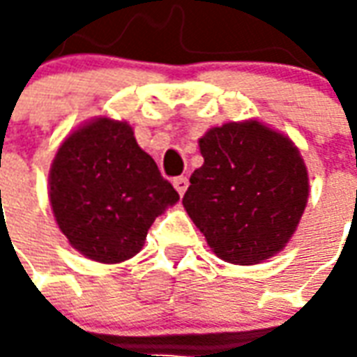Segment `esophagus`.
Instances as JSON below:
<instances>
[{
    "label": "esophagus",
    "instance_id": "1",
    "mask_svg": "<svg viewBox=\"0 0 357 357\" xmlns=\"http://www.w3.org/2000/svg\"><path fill=\"white\" fill-rule=\"evenodd\" d=\"M174 187H176V191H178L179 195H183L187 191V187H189V179H187V176H179V178H174Z\"/></svg>",
    "mask_w": 357,
    "mask_h": 357
}]
</instances>
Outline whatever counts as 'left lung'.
Here are the masks:
<instances>
[{"label": "left lung", "instance_id": "obj_1", "mask_svg": "<svg viewBox=\"0 0 357 357\" xmlns=\"http://www.w3.org/2000/svg\"><path fill=\"white\" fill-rule=\"evenodd\" d=\"M183 206L218 258L250 266L289 243L307 202V170L289 137L256 120L212 128Z\"/></svg>", "mask_w": 357, "mask_h": 357}]
</instances>
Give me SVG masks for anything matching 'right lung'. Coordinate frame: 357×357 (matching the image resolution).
Wrapping results in <instances>:
<instances>
[{"instance_id": "obj_1", "label": "right lung", "mask_w": 357, "mask_h": 357, "mask_svg": "<svg viewBox=\"0 0 357 357\" xmlns=\"http://www.w3.org/2000/svg\"><path fill=\"white\" fill-rule=\"evenodd\" d=\"M50 201L76 250L95 262L118 264L139 252L149 227L179 195L130 126L97 118L59 147Z\"/></svg>"}]
</instances>
